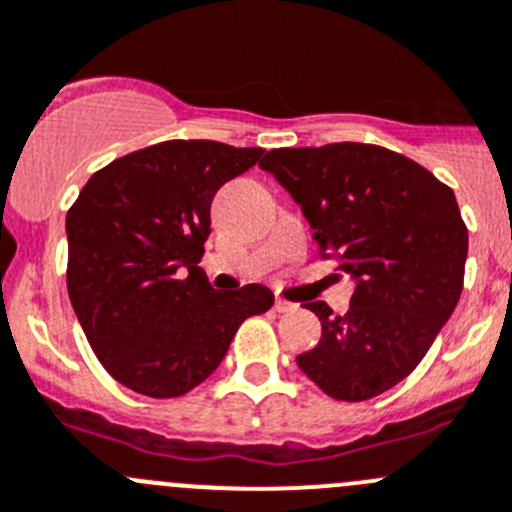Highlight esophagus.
Instances as JSON below:
<instances>
[{
	"instance_id": "34e87169",
	"label": "esophagus",
	"mask_w": 512,
	"mask_h": 512,
	"mask_svg": "<svg viewBox=\"0 0 512 512\" xmlns=\"http://www.w3.org/2000/svg\"><path fill=\"white\" fill-rule=\"evenodd\" d=\"M274 309H276V311H294L296 304H291V301H286V299H281V296H276Z\"/></svg>"
}]
</instances>
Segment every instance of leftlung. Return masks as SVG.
<instances>
[{
	"label": "left lung",
	"instance_id": "obj_1",
	"mask_svg": "<svg viewBox=\"0 0 512 512\" xmlns=\"http://www.w3.org/2000/svg\"><path fill=\"white\" fill-rule=\"evenodd\" d=\"M259 165L299 203L321 256L354 281L344 316L306 304L321 339L296 364L334 399L387 392L422 362L460 299L467 228L455 193L415 160L367 143L269 150Z\"/></svg>",
	"mask_w": 512,
	"mask_h": 512
}]
</instances>
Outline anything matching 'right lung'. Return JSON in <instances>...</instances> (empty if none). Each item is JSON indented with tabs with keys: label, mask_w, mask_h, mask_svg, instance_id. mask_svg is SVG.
I'll use <instances>...</instances> for the list:
<instances>
[{
	"label": "right lung",
	"mask_w": 512,
	"mask_h": 512,
	"mask_svg": "<svg viewBox=\"0 0 512 512\" xmlns=\"http://www.w3.org/2000/svg\"><path fill=\"white\" fill-rule=\"evenodd\" d=\"M264 148L165 140L97 170L67 211V291L92 352L145 397L191 392L264 314L261 284L216 291L203 274L211 203Z\"/></svg>",
	"instance_id": "obj_1"
}]
</instances>
